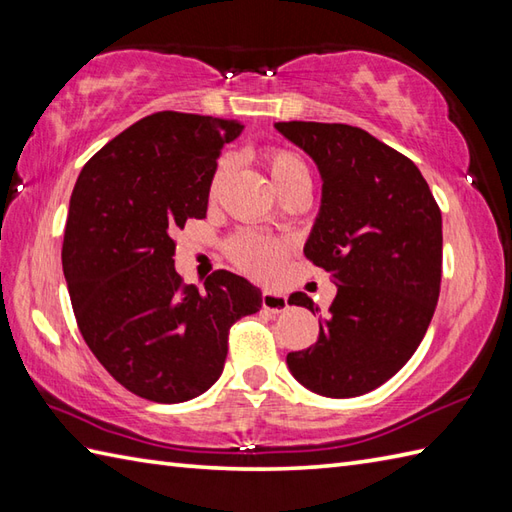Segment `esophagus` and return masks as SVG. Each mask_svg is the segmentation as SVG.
<instances>
[{
    "mask_svg": "<svg viewBox=\"0 0 512 512\" xmlns=\"http://www.w3.org/2000/svg\"><path fill=\"white\" fill-rule=\"evenodd\" d=\"M262 306H264L268 312L279 314V312H286V310H288V299H286V295H281V292L264 290V292H262Z\"/></svg>",
    "mask_w": 512,
    "mask_h": 512,
    "instance_id": "obj_1",
    "label": "esophagus"
}]
</instances>
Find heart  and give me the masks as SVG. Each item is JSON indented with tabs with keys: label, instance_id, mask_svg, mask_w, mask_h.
Listing matches in <instances>:
<instances>
[{
	"label": "heart",
	"instance_id": "1",
	"mask_svg": "<svg viewBox=\"0 0 512 512\" xmlns=\"http://www.w3.org/2000/svg\"><path fill=\"white\" fill-rule=\"evenodd\" d=\"M264 160L270 171V178H273V184L279 193L288 191L299 182H310V171H308L306 160H303L297 151L275 147L266 151ZM228 165H231L228 158H222L217 162V167L211 176V184H209L211 195L220 191L228 173ZM286 253H288L286 242H281V239H270L266 235H259L253 231L239 233L231 239V242H228V257L233 259V264L239 270H244V273L253 277H262V279H270L277 275L281 259H284Z\"/></svg>",
	"mask_w": 512,
	"mask_h": 512
}]
</instances>
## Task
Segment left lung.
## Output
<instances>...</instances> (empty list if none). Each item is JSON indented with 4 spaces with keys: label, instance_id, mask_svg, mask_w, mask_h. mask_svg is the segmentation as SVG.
Here are the masks:
<instances>
[{
    "label": "left lung",
    "instance_id": "left-lung-1",
    "mask_svg": "<svg viewBox=\"0 0 512 512\" xmlns=\"http://www.w3.org/2000/svg\"><path fill=\"white\" fill-rule=\"evenodd\" d=\"M319 167L321 209L303 253L336 286L328 319L288 369L328 398L380 387L418 350L442 279V213L413 162L361 127L275 123ZM288 303L317 310L295 292Z\"/></svg>",
    "mask_w": 512,
    "mask_h": 512
}]
</instances>
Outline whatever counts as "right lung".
<instances>
[{
  "instance_id": "1",
  "label": "right lung",
  "mask_w": 512,
  "mask_h": 512,
  "mask_svg": "<svg viewBox=\"0 0 512 512\" xmlns=\"http://www.w3.org/2000/svg\"><path fill=\"white\" fill-rule=\"evenodd\" d=\"M244 125L156 112L92 156L74 184L63 275L76 323L99 363L132 394L173 405L220 378L231 325L262 308V290L215 270L182 284L173 233L206 217L209 184Z\"/></svg>"
}]
</instances>
